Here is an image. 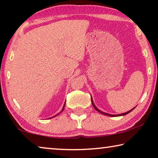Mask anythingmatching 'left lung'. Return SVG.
Returning a JSON list of instances; mask_svg holds the SVG:
<instances>
[{
  "instance_id": "8db88e82",
  "label": "left lung",
  "mask_w": 158,
  "mask_h": 158,
  "mask_svg": "<svg viewBox=\"0 0 158 158\" xmlns=\"http://www.w3.org/2000/svg\"><path fill=\"white\" fill-rule=\"evenodd\" d=\"M91 102H92V104H93V106H94V108H95V109L96 111H98V112H100V113H101L102 114H104V115H106V116H111V117H115V116H125V115H126V114H129L130 112H131L132 111L133 109H135V107H134L133 109H131V110H130V111H127V112H125V113H123V114H116V115H113V114H108V113H105V112H103V111H101L100 109H98L97 107H96V106L95 105V104H94V102H93V99H92V98H91Z\"/></svg>"
}]
</instances>
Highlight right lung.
I'll list each match as a JSON object with an SVG mask.
<instances>
[{"mask_svg": "<svg viewBox=\"0 0 158 158\" xmlns=\"http://www.w3.org/2000/svg\"><path fill=\"white\" fill-rule=\"evenodd\" d=\"M65 104H64V105H63V109H62V110H61V111L60 112V113L59 114H56V115H55V116H53V117H51V118H53V117H56V116H58V114H60V113H61V112H62L63 110H64V108H65Z\"/></svg>", "mask_w": 158, "mask_h": 158, "instance_id": "obj_1", "label": "right lung"}]
</instances>
